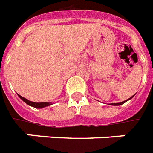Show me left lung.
Returning <instances> with one entry per match:
<instances>
[{
    "label": "left lung",
    "instance_id": "1",
    "mask_svg": "<svg viewBox=\"0 0 153 153\" xmlns=\"http://www.w3.org/2000/svg\"><path fill=\"white\" fill-rule=\"evenodd\" d=\"M132 97H133V96H132ZM132 97H131V98H132ZM131 98H130V99H131ZM128 100H126V101H123V102H117V103H111V105H116V106H117V105H122L123 103H124L125 102H127Z\"/></svg>",
    "mask_w": 153,
    "mask_h": 153
}]
</instances>
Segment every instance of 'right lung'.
I'll list each match as a JSON object with an SVG mask.
<instances>
[{
	"label": "right lung",
	"mask_w": 153,
	"mask_h": 153,
	"mask_svg": "<svg viewBox=\"0 0 153 153\" xmlns=\"http://www.w3.org/2000/svg\"><path fill=\"white\" fill-rule=\"evenodd\" d=\"M19 97H20V98H21V99H22L25 102V103H27V104L30 105V106L36 108H44V107L50 106V105H51V102H31V101H30V100H28V99H25V98H23V97L21 96V95H19Z\"/></svg>",
	"instance_id": "1"
}]
</instances>
